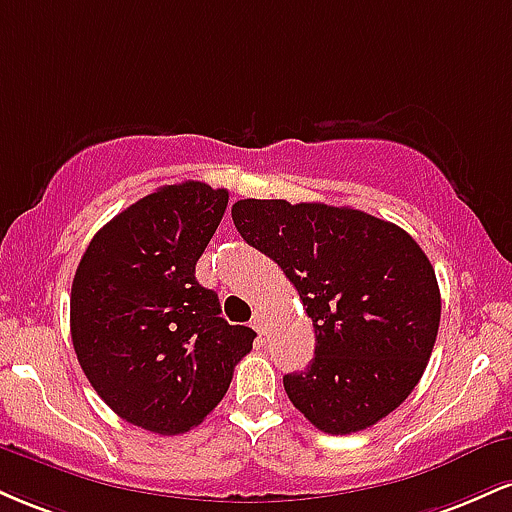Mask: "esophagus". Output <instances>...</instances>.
Returning <instances> with one entry per match:
<instances>
[{
    "label": "esophagus",
    "mask_w": 512,
    "mask_h": 512,
    "mask_svg": "<svg viewBox=\"0 0 512 512\" xmlns=\"http://www.w3.org/2000/svg\"><path fill=\"white\" fill-rule=\"evenodd\" d=\"M250 325H252V330H255L257 334H262V332H264V320H262V315H255V317H252Z\"/></svg>",
    "instance_id": "1"
}]
</instances>
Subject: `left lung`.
<instances>
[{
    "instance_id": "obj_1",
    "label": "left lung",
    "mask_w": 512,
    "mask_h": 512,
    "mask_svg": "<svg viewBox=\"0 0 512 512\" xmlns=\"http://www.w3.org/2000/svg\"><path fill=\"white\" fill-rule=\"evenodd\" d=\"M233 223L279 264L315 330V358L284 375L305 419L332 433L385 419L424 375L440 325L426 252L395 223L349 207L240 199Z\"/></svg>"
}]
</instances>
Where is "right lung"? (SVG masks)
<instances>
[{
	"instance_id": "add662e5",
	"label": "right lung",
	"mask_w": 512,
	"mask_h": 512,
	"mask_svg": "<svg viewBox=\"0 0 512 512\" xmlns=\"http://www.w3.org/2000/svg\"><path fill=\"white\" fill-rule=\"evenodd\" d=\"M228 204L187 180L134 202L93 236L69 301L81 370L129 424L178 436L202 424L250 354L255 332L228 325L195 264Z\"/></svg>"
}]
</instances>
